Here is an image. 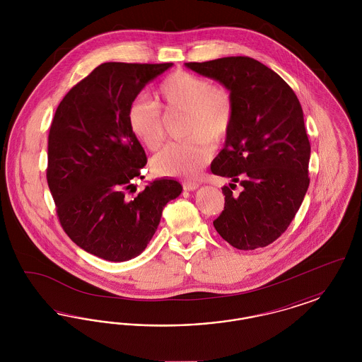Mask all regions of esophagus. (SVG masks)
Instances as JSON below:
<instances>
[{"label":"esophagus","instance_id":"34e87169","mask_svg":"<svg viewBox=\"0 0 362 362\" xmlns=\"http://www.w3.org/2000/svg\"><path fill=\"white\" fill-rule=\"evenodd\" d=\"M182 186H183V189H186V191H194V189L199 187V185L197 182H183Z\"/></svg>","mask_w":362,"mask_h":362}]
</instances>
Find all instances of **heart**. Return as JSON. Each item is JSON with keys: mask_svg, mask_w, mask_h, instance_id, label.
I'll list each match as a JSON object with an SVG mask.
<instances>
[{"mask_svg": "<svg viewBox=\"0 0 362 362\" xmlns=\"http://www.w3.org/2000/svg\"><path fill=\"white\" fill-rule=\"evenodd\" d=\"M158 104L167 114H186L185 136L189 139L165 145L152 158V168L161 176L191 177L199 173L213 155V145L224 141L235 117V99L228 86L176 70L158 88ZM158 104L148 98L134 99L127 110L130 132L149 151H155L165 136V123Z\"/></svg>", "mask_w": 362, "mask_h": 362, "instance_id": "b5f03b06", "label": "heart"}]
</instances>
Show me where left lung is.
<instances>
[{"instance_id":"left-lung-1","label":"left lung","mask_w":362,"mask_h":362,"mask_svg":"<svg viewBox=\"0 0 362 362\" xmlns=\"http://www.w3.org/2000/svg\"><path fill=\"white\" fill-rule=\"evenodd\" d=\"M186 66L228 86L235 99L230 132L210 168L240 182L243 191L233 197L223 187L224 210L213 225L238 250L266 247L288 229L310 186V144L301 104L274 70L250 57Z\"/></svg>"}]
</instances>
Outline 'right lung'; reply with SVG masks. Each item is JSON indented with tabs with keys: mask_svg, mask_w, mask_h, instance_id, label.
Listing matches in <instances>:
<instances>
[{
	"mask_svg": "<svg viewBox=\"0 0 362 362\" xmlns=\"http://www.w3.org/2000/svg\"><path fill=\"white\" fill-rule=\"evenodd\" d=\"M173 64L105 62L73 86L49 133L47 183L64 230L86 252L124 262L153 238L164 206L180 195L173 179H157L130 199L146 155L127 123L142 88Z\"/></svg>",
	"mask_w": 362,
	"mask_h": 362,
	"instance_id": "add662e5",
	"label": "right lung"
}]
</instances>
